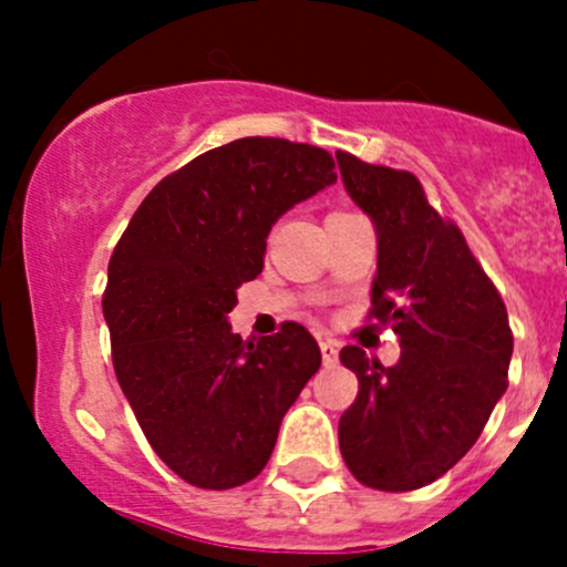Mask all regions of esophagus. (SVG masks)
Returning a JSON list of instances; mask_svg holds the SVG:
<instances>
[{
    "mask_svg": "<svg viewBox=\"0 0 567 567\" xmlns=\"http://www.w3.org/2000/svg\"><path fill=\"white\" fill-rule=\"evenodd\" d=\"M337 342L334 340H320V357H323L326 368H334L337 364Z\"/></svg>",
    "mask_w": 567,
    "mask_h": 567,
    "instance_id": "obj_1",
    "label": "esophagus"
}]
</instances>
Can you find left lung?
I'll list each match as a JSON object with an SVG mask.
<instances>
[{
  "label": "left lung",
  "instance_id": "obj_1",
  "mask_svg": "<svg viewBox=\"0 0 567 567\" xmlns=\"http://www.w3.org/2000/svg\"><path fill=\"white\" fill-rule=\"evenodd\" d=\"M337 164L379 236L368 320L400 337L394 368L359 346L340 351L359 379L340 416V453L368 488L414 491L472 450L505 394L511 320L458 225L433 208L416 175L346 151Z\"/></svg>",
  "mask_w": 567,
  "mask_h": 567
}]
</instances>
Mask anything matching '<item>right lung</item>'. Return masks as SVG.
<instances>
[{"label": "right lung", "mask_w": 567, "mask_h": 567, "mask_svg": "<svg viewBox=\"0 0 567 567\" xmlns=\"http://www.w3.org/2000/svg\"><path fill=\"white\" fill-rule=\"evenodd\" d=\"M334 181L323 147L244 136L158 181L112 251L114 375L153 453L188 485L227 491L257 477L318 373L305 326L285 320L277 334L241 340L227 312L262 271L274 221Z\"/></svg>", "instance_id": "obj_1"}]
</instances>
